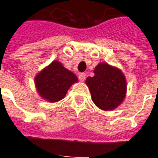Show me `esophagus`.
<instances>
[{
    "mask_svg": "<svg viewBox=\"0 0 158 158\" xmlns=\"http://www.w3.org/2000/svg\"><path fill=\"white\" fill-rule=\"evenodd\" d=\"M86 79V74L85 73H80L79 74V79L80 80L81 82H84Z\"/></svg>",
    "mask_w": 158,
    "mask_h": 158,
    "instance_id": "esophagus-1",
    "label": "esophagus"
}]
</instances>
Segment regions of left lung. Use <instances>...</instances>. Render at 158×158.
Listing matches in <instances>:
<instances>
[{"label":"left lung","mask_w":158,"mask_h":158,"mask_svg":"<svg viewBox=\"0 0 158 158\" xmlns=\"http://www.w3.org/2000/svg\"><path fill=\"white\" fill-rule=\"evenodd\" d=\"M94 76L88 77L86 84L92 101L103 110H112L121 104L126 95V80L122 71L107 63H100L94 70Z\"/></svg>","instance_id":"1"}]
</instances>
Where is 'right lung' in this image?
Instances as JSON below:
<instances>
[{
	"label": "right lung",
	"instance_id": "right-lung-1",
	"mask_svg": "<svg viewBox=\"0 0 158 158\" xmlns=\"http://www.w3.org/2000/svg\"><path fill=\"white\" fill-rule=\"evenodd\" d=\"M34 81L41 98L49 102H56L64 98L70 86L78 82V78L60 62L54 60L36 75Z\"/></svg>",
	"mask_w": 158,
	"mask_h": 158
}]
</instances>
